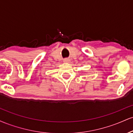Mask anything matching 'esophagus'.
Masks as SVG:
<instances>
[{"label":"esophagus","mask_w":133,"mask_h":133,"mask_svg":"<svg viewBox=\"0 0 133 133\" xmlns=\"http://www.w3.org/2000/svg\"><path fill=\"white\" fill-rule=\"evenodd\" d=\"M64 62H69V59H68V58H65V59H64Z\"/></svg>","instance_id":"34e87169"}]
</instances>
